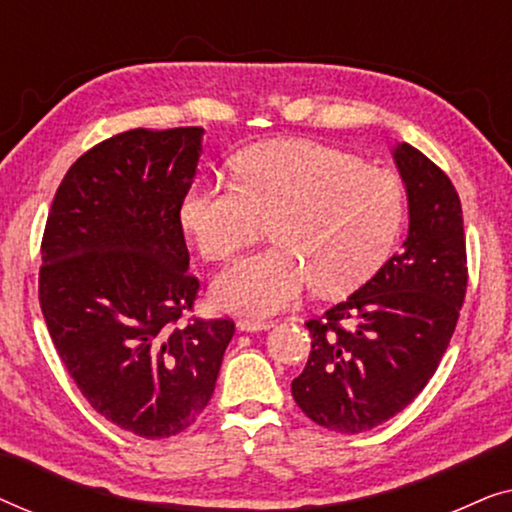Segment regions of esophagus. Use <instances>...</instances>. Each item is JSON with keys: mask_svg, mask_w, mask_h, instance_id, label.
<instances>
[{"mask_svg": "<svg viewBox=\"0 0 512 512\" xmlns=\"http://www.w3.org/2000/svg\"><path fill=\"white\" fill-rule=\"evenodd\" d=\"M270 326H272V321L256 319V317H242V319H237V328H240V331H247V333H256V331H268Z\"/></svg>", "mask_w": 512, "mask_h": 512, "instance_id": "obj_1", "label": "esophagus"}]
</instances>
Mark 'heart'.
<instances>
[{"mask_svg":"<svg viewBox=\"0 0 512 512\" xmlns=\"http://www.w3.org/2000/svg\"><path fill=\"white\" fill-rule=\"evenodd\" d=\"M237 181H198L179 207L181 228L202 256L228 261L268 223L277 244L242 258L214 282L216 305L265 317L314 282L340 296L373 277L401 233L405 193L396 174L333 146L284 139L251 146Z\"/></svg>","mask_w":512,"mask_h":512,"instance_id":"b5f03b06","label":"heart"}]
</instances>
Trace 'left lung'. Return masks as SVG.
Wrapping results in <instances>:
<instances>
[{"instance_id":"1","label":"left lung","mask_w":512,"mask_h":512,"mask_svg":"<svg viewBox=\"0 0 512 512\" xmlns=\"http://www.w3.org/2000/svg\"><path fill=\"white\" fill-rule=\"evenodd\" d=\"M394 160L408 193L403 249L347 300L305 321L312 352L291 382L293 401L314 424L347 436L415 401L450 345L466 296L464 216L450 177L405 142Z\"/></svg>"}]
</instances>
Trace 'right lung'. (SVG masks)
<instances>
[{"label":"right lung","mask_w":512,"mask_h":512,"mask_svg":"<svg viewBox=\"0 0 512 512\" xmlns=\"http://www.w3.org/2000/svg\"><path fill=\"white\" fill-rule=\"evenodd\" d=\"M202 128H135L69 167L41 240L39 303L83 398L139 438H170L207 408L235 324L181 317L188 272L179 207Z\"/></svg>","instance_id":"right-lung-1"}]
</instances>
